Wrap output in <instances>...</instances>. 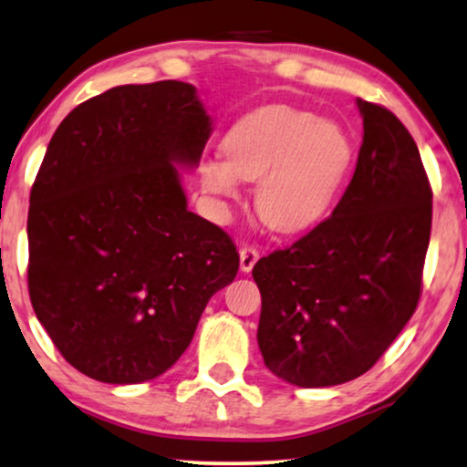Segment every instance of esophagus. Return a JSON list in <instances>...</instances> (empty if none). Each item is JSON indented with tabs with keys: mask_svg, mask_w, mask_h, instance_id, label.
Segmentation results:
<instances>
[{
	"mask_svg": "<svg viewBox=\"0 0 467 467\" xmlns=\"http://www.w3.org/2000/svg\"><path fill=\"white\" fill-rule=\"evenodd\" d=\"M257 257H260V252H257L254 245H245L241 249V270L243 273H252Z\"/></svg>",
	"mask_w": 467,
	"mask_h": 467,
	"instance_id": "1",
	"label": "esophagus"
}]
</instances>
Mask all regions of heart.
<instances>
[{
    "mask_svg": "<svg viewBox=\"0 0 467 467\" xmlns=\"http://www.w3.org/2000/svg\"><path fill=\"white\" fill-rule=\"evenodd\" d=\"M354 161V142L342 125L304 109L273 104L236 121L224 138V157H205L203 189L236 199L243 180H257L255 210L281 233L318 224L336 203Z\"/></svg>",
    "mask_w": 467,
    "mask_h": 467,
    "instance_id": "b5f03b06",
    "label": "heart"
}]
</instances>
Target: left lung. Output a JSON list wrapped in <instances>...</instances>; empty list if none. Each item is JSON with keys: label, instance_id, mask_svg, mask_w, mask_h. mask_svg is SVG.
<instances>
[{"label": "left lung", "instance_id": "8db88e82", "mask_svg": "<svg viewBox=\"0 0 467 467\" xmlns=\"http://www.w3.org/2000/svg\"><path fill=\"white\" fill-rule=\"evenodd\" d=\"M357 104L363 144L336 210L254 266L264 363L300 388L337 386L367 373L421 296L432 189L420 150L392 110Z\"/></svg>", "mask_w": 467, "mask_h": 467}]
</instances>
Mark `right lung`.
<instances>
[{
	"label": "right lung",
	"instance_id": "1",
	"mask_svg": "<svg viewBox=\"0 0 467 467\" xmlns=\"http://www.w3.org/2000/svg\"><path fill=\"white\" fill-rule=\"evenodd\" d=\"M212 119L184 81L117 86L73 109L31 189L29 296L54 346L88 378L140 384L189 348L239 252L186 210Z\"/></svg>",
	"mask_w": 467,
	"mask_h": 467
}]
</instances>
